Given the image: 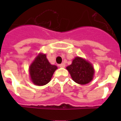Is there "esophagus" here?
Masks as SVG:
<instances>
[{
	"instance_id": "obj_1",
	"label": "esophagus",
	"mask_w": 121,
	"mask_h": 121,
	"mask_svg": "<svg viewBox=\"0 0 121 121\" xmlns=\"http://www.w3.org/2000/svg\"><path fill=\"white\" fill-rule=\"evenodd\" d=\"M59 66H60V67H62V68H63V67H65V65L63 63H61L60 65H59Z\"/></svg>"
}]
</instances>
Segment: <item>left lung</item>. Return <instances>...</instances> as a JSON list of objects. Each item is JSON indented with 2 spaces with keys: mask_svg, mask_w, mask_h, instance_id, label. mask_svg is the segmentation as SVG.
Returning a JSON list of instances; mask_svg holds the SVG:
<instances>
[{
  "mask_svg": "<svg viewBox=\"0 0 121 121\" xmlns=\"http://www.w3.org/2000/svg\"><path fill=\"white\" fill-rule=\"evenodd\" d=\"M72 78L81 85L88 84L93 80L94 69L91 63L80 57H76L71 65L67 67Z\"/></svg>",
  "mask_w": 121,
  "mask_h": 121,
  "instance_id": "1",
  "label": "left lung"
}]
</instances>
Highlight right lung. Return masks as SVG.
<instances>
[{
  "mask_svg": "<svg viewBox=\"0 0 121 121\" xmlns=\"http://www.w3.org/2000/svg\"><path fill=\"white\" fill-rule=\"evenodd\" d=\"M57 67L49 63L45 54H39L30 67L32 82L37 86L46 85L50 81Z\"/></svg>",
  "mask_w": 121,
  "mask_h": 121,
  "instance_id": "add662e5",
  "label": "right lung"
}]
</instances>
